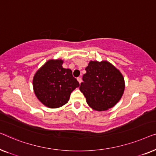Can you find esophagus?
<instances>
[{
  "label": "esophagus",
  "mask_w": 156,
  "mask_h": 156,
  "mask_svg": "<svg viewBox=\"0 0 156 156\" xmlns=\"http://www.w3.org/2000/svg\"><path fill=\"white\" fill-rule=\"evenodd\" d=\"M77 80H78V83L80 84L81 82H82V78H81L80 77H78V78H77Z\"/></svg>",
  "instance_id": "34e87169"
}]
</instances>
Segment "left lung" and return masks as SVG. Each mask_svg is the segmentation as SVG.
Segmentation results:
<instances>
[{"label": "left lung", "mask_w": 156, "mask_h": 156, "mask_svg": "<svg viewBox=\"0 0 156 156\" xmlns=\"http://www.w3.org/2000/svg\"><path fill=\"white\" fill-rule=\"evenodd\" d=\"M80 90L91 108L105 111L115 106L124 91V79L119 70L108 61H90L85 68Z\"/></svg>", "instance_id": "8db88e82"}]
</instances>
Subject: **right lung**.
I'll list each match as a JSON object with an SVG mask.
<instances>
[{"label":"right lung","mask_w":156,"mask_h":156,"mask_svg":"<svg viewBox=\"0 0 156 156\" xmlns=\"http://www.w3.org/2000/svg\"><path fill=\"white\" fill-rule=\"evenodd\" d=\"M63 62L61 59L49 60L34 76L35 95L49 108H58L66 104L71 93L80 85L71 70L62 67Z\"/></svg>","instance_id":"obj_1"}]
</instances>
